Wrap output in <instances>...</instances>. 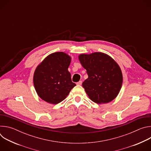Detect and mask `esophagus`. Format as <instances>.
Listing matches in <instances>:
<instances>
[{
  "mask_svg": "<svg viewBox=\"0 0 151 151\" xmlns=\"http://www.w3.org/2000/svg\"><path fill=\"white\" fill-rule=\"evenodd\" d=\"M82 81H79V82H78L76 83V84L78 85H82Z\"/></svg>",
  "mask_w": 151,
  "mask_h": 151,
  "instance_id": "esophagus-1",
  "label": "esophagus"
}]
</instances>
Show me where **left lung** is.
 Wrapping results in <instances>:
<instances>
[{
  "label": "left lung",
  "mask_w": 151,
  "mask_h": 151,
  "mask_svg": "<svg viewBox=\"0 0 151 151\" xmlns=\"http://www.w3.org/2000/svg\"><path fill=\"white\" fill-rule=\"evenodd\" d=\"M79 60L88 75L82 87L90 99L97 104L115 99L122 83V72L115 61L102 52L81 54Z\"/></svg>",
  "instance_id": "1"
}]
</instances>
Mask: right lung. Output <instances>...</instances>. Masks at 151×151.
Here are the masks:
<instances>
[{
  "label": "right lung",
  "mask_w": 151,
  "mask_h": 151,
  "mask_svg": "<svg viewBox=\"0 0 151 151\" xmlns=\"http://www.w3.org/2000/svg\"><path fill=\"white\" fill-rule=\"evenodd\" d=\"M71 58L63 52L47 56L36 69L33 83L38 96L56 104L65 99L76 84L68 71Z\"/></svg>",
  "instance_id": "1"
}]
</instances>
